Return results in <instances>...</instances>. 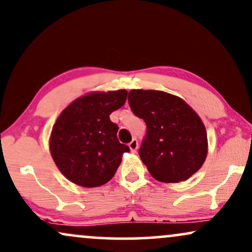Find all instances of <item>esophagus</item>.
<instances>
[{
    "label": "esophagus",
    "instance_id": "esophagus-1",
    "mask_svg": "<svg viewBox=\"0 0 252 252\" xmlns=\"http://www.w3.org/2000/svg\"><path fill=\"white\" fill-rule=\"evenodd\" d=\"M128 147H129V149L132 150L133 153H135V152H136V149L139 148V142H138V140H136V139H133L132 141H130V142L128 143Z\"/></svg>",
    "mask_w": 252,
    "mask_h": 252
}]
</instances>
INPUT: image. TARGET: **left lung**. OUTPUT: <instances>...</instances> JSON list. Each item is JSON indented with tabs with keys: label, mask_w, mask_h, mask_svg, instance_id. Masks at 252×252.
I'll return each instance as SVG.
<instances>
[{
	"label": "left lung",
	"mask_w": 252,
	"mask_h": 252,
	"mask_svg": "<svg viewBox=\"0 0 252 252\" xmlns=\"http://www.w3.org/2000/svg\"><path fill=\"white\" fill-rule=\"evenodd\" d=\"M128 103L146 123L139 155L153 177L177 183L201 168L207 156V133L200 117L182 98L158 90H130Z\"/></svg>",
	"instance_id": "8db88e82"
}]
</instances>
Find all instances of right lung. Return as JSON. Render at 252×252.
Wrapping results in <instances>:
<instances>
[{
	"label": "right lung",
	"instance_id": "add662e5",
	"mask_svg": "<svg viewBox=\"0 0 252 252\" xmlns=\"http://www.w3.org/2000/svg\"><path fill=\"white\" fill-rule=\"evenodd\" d=\"M127 91L91 93L62 111L51 133L50 150L67 179L96 188L113 177L128 146L117 138L119 127L110 114L126 102Z\"/></svg>",
	"mask_w": 252,
	"mask_h": 252
}]
</instances>
